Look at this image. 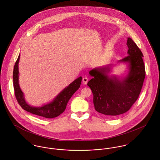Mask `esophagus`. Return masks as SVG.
<instances>
[{
    "instance_id": "34e87169",
    "label": "esophagus",
    "mask_w": 160,
    "mask_h": 160,
    "mask_svg": "<svg viewBox=\"0 0 160 160\" xmlns=\"http://www.w3.org/2000/svg\"><path fill=\"white\" fill-rule=\"evenodd\" d=\"M88 78L85 77V78H82V82L84 84H88Z\"/></svg>"
}]
</instances>
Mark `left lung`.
Listing matches in <instances>:
<instances>
[{
    "mask_svg": "<svg viewBox=\"0 0 160 160\" xmlns=\"http://www.w3.org/2000/svg\"><path fill=\"white\" fill-rule=\"evenodd\" d=\"M128 55L119 60L126 70L119 76L111 74L114 65L109 64L92 69L91 79L88 86L93 93L95 110L107 116H114L128 112L137 100L145 76L143 54L136 44L128 38Z\"/></svg>",
    "mask_w": 160,
    "mask_h": 160,
    "instance_id": "obj_1",
    "label": "left lung"
}]
</instances>
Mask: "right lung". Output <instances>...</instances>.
<instances>
[{"label": "right lung", "mask_w": 160, "mask_h": 160, "mask_svg": "<svg viewBox=\"0 0 160 160\" xmlns=\"http://www.w3.org/2000/svg\"><path fill=\"white\" fill-rule=\"evenodd\" d=\"M20 54L15 64L13 79L15 94L17 100L20 106L24 110L38 116L46 118H53L58 116L66 109L67 105L72 95L80 88L82 77L80 76L73 82L69 84L67 87L60 92L50 102L39 107H34L29 105L25 100V97L20 84H19V68L18 64Z\"/></svg>", "instance_id": "1"}]
</instances>
